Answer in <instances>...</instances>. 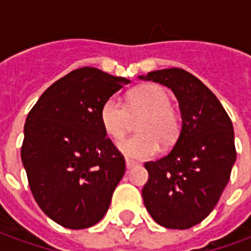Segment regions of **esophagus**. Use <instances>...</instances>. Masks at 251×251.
I'll list each match as a JSON object with an SVG mask.
<instances>
[{
  "label": "esophagus",
  "mask_w": 251,
  "mask_h": 251,
  "mask_svg": "<svg viewBox=\"0 0 251 251\" xmlns=\"http://www.w3.org/2000/svg\"><path fill=\"white\" fill-rule=\"evenodd\" d=\"M136 162H133V160H131V159H127L126 160V167H127V170H131V168H133L135 166H136Z\"/></svg>",
  "instance_id": "34e87169"
}]
</instances>
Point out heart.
<instances>
[{
    "instance_id": "heart-1",
    "label": "heart",
    "mask_w": 251,
    "mask_h": 251,
    "mask_svg": "<svg viewBox=\"0 0 251 251\" xmlns=\"http://www.w3.org/2000/svg\"><path fill=\"white\" fill-rule=\"evenodd\" d=\"M140 115L139 132L119 144L129 158L147 159L159 151V144L170 146L179 138L180 113L171 105V96L159 85H143L127 95L126 104L116 96L108 98L100 108V122L109 138L119 142L126 136L131 118Z\"/></svg>"
}]
</instances>
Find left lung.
Returning a JSON list of instances; mask_svg holds the SVG:
<instances>
[{"instance_id":"obj_1","label":"left lung","mask_w":251,"mask_h":251,"mask_svg":"<svg viewBox=\"0 0 251 251\" xmlns=\"http://www.w3.org/2000/svg\"><path fill=\"white\" fill-rule=\"evenodd\" d=\"M140 78L171 88L182 112V131L173 150L144 163V206L160 226L186 230L213 211L230 179L237 158L233 123L217 96L182 68Z\"/></svg>"}]
</instances>
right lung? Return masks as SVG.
<instances>
[{"instance_id": "right-lung-1", "label": "right lung", "mask_w": 251, "mask_h": 251, "mask_svg": "<svg viewBox=\"0 0 251 251\" xmlns=\"http://www.w3.org/2000/svg\"><path fill=\"white\" fill-rule=\"evenodd\" d=\"M129 80L84 67L41 95L24 127L21 159L40 208L63 227L101 221L126 173L122 152L107 138L100 108Z\"/></svg>"}]
</instances>
